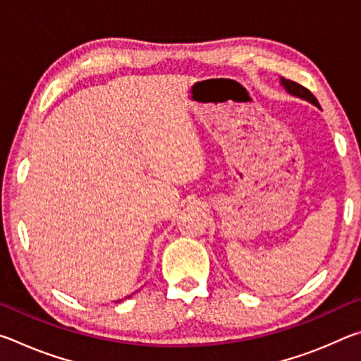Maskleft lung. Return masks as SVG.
<instances>
[{"label": "left lung", "mask_w": 361, "mask_h": 361, "mask_svg": "<svg viewBox=\"0 0 361 361\" xmlns=\"http://www.w3.org/2000/svg\"><path fill=\"white\" fill-rule=\"evenodd\" d=\"M280 84L283 85L285 90H286V92H288V94L295 95V97H299V99H302V100H307V102L312 103V105L320 108L319 102H317L314 94L310 92L309 89H305L304 85L298 84V82H295V81H290V79H285V78H280Z\"/></svg>", "instance_id": "8db88e82"}]
</instances>
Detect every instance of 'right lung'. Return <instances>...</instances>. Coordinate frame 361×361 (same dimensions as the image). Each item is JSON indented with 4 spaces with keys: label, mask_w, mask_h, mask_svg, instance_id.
Instances as JSON below:
<instances>
[{
    "label": "right lung",
    "mask_w": 361,
    "mask_h": 361,
    "mask_svg": "<svg viewBox=\"0 0 361 361\" xmlns=\"http://www.w3.org/2000/svg\"><path fill=\"white\" fill-rule=\"evenodd\" d=\"M127 298H130V296H127ZM116 302H121V301H116Z\"/></svg>",
    "instance_id": "right-lung-1"
}]
</instances>
